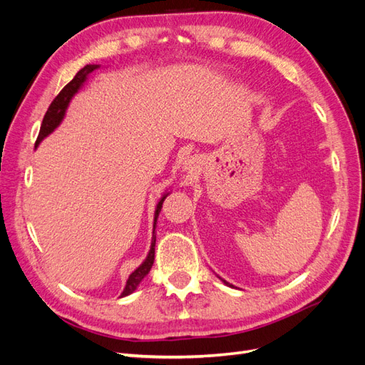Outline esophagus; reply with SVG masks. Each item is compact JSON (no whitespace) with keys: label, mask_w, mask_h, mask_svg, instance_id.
Instances as JSON below:
<instances>
[{"label":"esophagus","mask_w":365,"mask_h":365,"mask_svg":"<svg viewBox=\"0 0 365 365\" xmlns=\"http://www.w3.org/2000/svg\"><path fill=\"white\" fill-rule=\"evenodd\" d=\"M187 164V169H193L192 165H193V160H189V163H185Z\"/></svg>","instance_id":"obj_1"}]
</instances>
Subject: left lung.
<instances>
[{"mask_svg":"<svg viewBox=\"0 0 365 365\" xmlns=\"http://www.w3.org/2000/svg\"><path fill=\"white\" fill-rule=\"evenodd\" d=\"M222 282H224V283H225V284H227V286H231V284H230V283H228V282H225V280H222Z\"/></svg>","mask_w":365,"mask_h":365,"instance_id":"8db88e82","label":"left lung"}]
</instances>
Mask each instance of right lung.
<instances>
[{
    "label": "right lung",
    "instance_id": "obj_1",
    "mask_svg": "<svg viewBox=\"0 0 365 365\" xmlns=\"http://www.w3.org/2000/svg\"><path fill=\"white\" fill-rule=\"evenodd\" d=\"M97 68H98V65H85V67L74 76V79H73L70 83H67V85H65V86L62 88V91H61V93L56 96V98H54V101L51 102V105H50L48 109H47L46 115H43V120H42L41 130H39V135H38L35 148H38L39 143H41L43 138H46L48 134H51V132L59 126V123H61L63 115H65V111H67V108H68V103H70V101H71V97H73L77 91L81 90V86H82L83 82L86 81V77L90 76V74H91L94 70H97ZM168 195H169V193L163 195L160 202L157 204V210H155V222H153L152 245H150V251H149V254H148V257H146V260L143 262L134 272H132V274L129 275V279H128V282H126L125 289H123V292H121V297H126V295L132 294V292H134V291L137 289V286H138V284L141 283V280L145 279L146 275L149 274V271H150V268H152V264H153V260H155V240H157V237H155V224H157V217H158V215H160V212H161L163 202H164L165 197H168Z\"/></svg>",
    "mask_w": 365,
    "mask_h": 365
}]
</instances>
